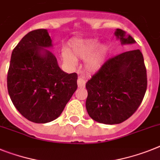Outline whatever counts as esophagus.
Wrapping results in <instances>:
<instances>
[{
    "label": "esophagus",
    "mask_w": 160,
    "mask_h": 160,
    "mask_svg": "<svg viewBox=\"0 0 160 160\" xmlns=\"http://www.w3.org/2000/svg\"><path fill=\"white\" fill-rule=\"evenodd\" d=\"M85 84H86V80L84 79V77H83V76H79L77 80L78 86L82 88V87L85 86Z\"/></svg>",
    "instance_id": "esophagus-1"
}]
</instances>
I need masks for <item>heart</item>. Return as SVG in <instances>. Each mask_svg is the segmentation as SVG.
<instances>
[{"label": "heart", "instance_id": "heart-1", "mask_svg": "<svg viewBox=\"0 0 160 160\" xmlns=\"http://www.w3.org/2000/svg\"><path fill=\"white\" fill-rule=\"evenodd\" d=\"M98 46V42L96 40L88 41H74L71 43V52L67 49L62 51V56L66 63L71 66L76 64V58H86L89 55L94 52ZM107 52V48L101 47L98 50L93 53L87 58L86 67L89 70H97L100 67L105 54Z\"/></svg>", "mask_w": 160, "mask_h": 160}]
</instances>
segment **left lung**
Returning <instances> with one entry per match:
<instances>
[{"label": "left lung", "mask_w": 160, "mask_h": 160, "mask_svg": "<svg viewBox=\"0 0 160 160\" xmlns=\"http://www.w3.org/2000/svg\"><path fill=\"white\" fill-rule=\"evenodd\" d=\"M122 44L135 40L116 29ZM147 88L146 68L139 49L130 50L107 59L86 83V109L92 119L116 124L132 116L141 105Z\"/></svg>", "instance_id": "8db88e82"}]
</instances>
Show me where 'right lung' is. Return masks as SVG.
I'll return each instance as SVG.
<instances>
[{
    "label": "right lung",
    "mask_w": 160,
    "mask_h": 160,
    "mask_svg": "<svg viewBox=\"0 0 160 160\" xmlns=\"http://www.w3.org/2000/svg\"><path fill=\"white\" fill-rule=\"evenodd\" d=\"M51 45L46 29L28 32L13 49L8 71L12 102L23 117L37 123L57 119L77 88V74L62 72L54 55L43 49Z\"/></svg>",
    "instance_id": "obj_1"
}]
</instances>
